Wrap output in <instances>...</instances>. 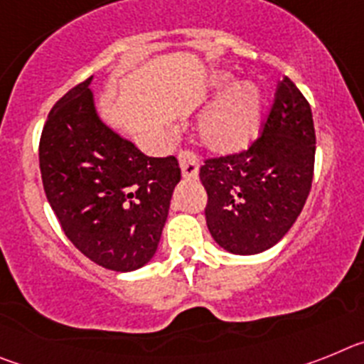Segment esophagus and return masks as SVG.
<instances>
[{"mask_svg":"<svg viewBox=\"0 0 364 364\" xmlns=\"http://www.w3.org/2000/svg\"><path fill=\"white\" fill-rule=\"evenodd\" d=\"M180 169H182V176L188 180H195L198 176V160L191 151L180 153Z\"/></svg>","mask_w":364,"mask_h":364,"instance_id":"esophagus-1","label":"esophagus"}]
</instances>
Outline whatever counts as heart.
Here are the masks:
<instances>
[{
  "label": "heart",
  "mask_w": 364,
  "mask_h": 364,
  "mask_svg": "<svg viewBox=\"0 0 364 364\" xmlns=\"http://www.w3.org/2000/svg\"><path fill=\"white\" fill-rule=\"evenodd\" d=\"M231 83V74L215 70L208 80L211 92L224 91ZM266 95L257 82L246 80L220 96L200 124V140L211 153L235 154L250 147L259 136L264 120Z\"/></svg>",
  "instance_id": "heart-1"
}]
</instances>
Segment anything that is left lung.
Masks as SVG:
<instances>
[{
    "instance_id": "1",
    "label": "left lung",
    "mask_w": 364,
    "mask_h": 364,
    "mask_svg": "<svg viewBox=\"0 0 364 364\" xmlns=\"http://www.w3.org/2000/svg\"><path fill=\"white\" fill-rule=\"evenodd\" d=\"M315 160L311 109L290 78L279 82L262 134L246 151L208 159L205 224L220 247L255 255L284 237L310 195Z\"/></svg>"
}]
</instances>
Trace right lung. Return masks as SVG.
I'll return each mask as SVG.
<instances>
[{"instance_id": "1", "label": "right lung", "mask_w": 364, "mask_h": 364, "mask_svg": "<svg viewBox=\"0 0 364 364\" xmlns=\"http://www.w3.org/2000/svg\"><path fill=\"white\" fill-rule=\"evenodd\" d=\"M92 82L58 100L40 140L43 189L67 239L102 268L153 259L180 182L175 156L153 159L98 117Z\"/></svg>"}]
</instances>
